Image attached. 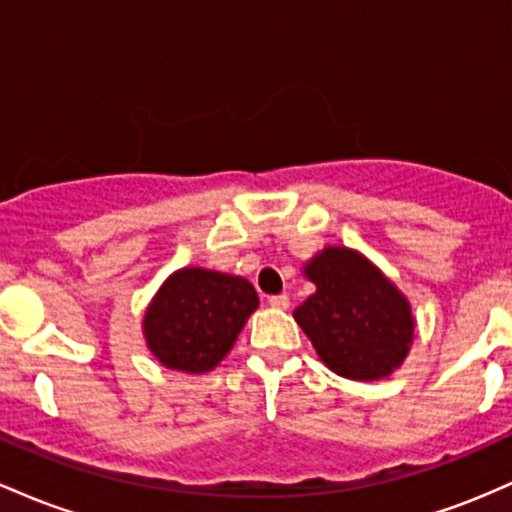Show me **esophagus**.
<instances>
[{
  "mask_svg": "<svg viewBox=\"0 0 512 512\" xmlns=\"http://www.w3.org/2000/svg\"><path fill=\"white\" fill-rule=\"evenodd\" d=\"M268 304H271L273 309H280V312H285V309L290 307V297H287V295H273L271 300H268Z\"/></svg>",
  "mask_w": 512,
  "mask_h": 512,
  "instance_id": "obj_1",
  "label": "esophagus"
}]
</instances>
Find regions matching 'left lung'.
Listing matches in <instances>:
<instances>
[{"label":"left lung","instance_id":"obj_1","mask_svg":"<svg viewBox=\"0 0 512 512\" xmlns=\"http://www.w3.org/2000/svg\"><path fill=\"white\" fill-rule=\"evenodd\" d=\"M302 275L317 290L292 317L331 372L375 382L404 365L416 317L404 292L370 258L348 246H324Z\"/></svg>","mask_w":512,"mask_h":512}]
</instances>
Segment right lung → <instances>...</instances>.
Listing matches in <instances>:
<instances>
[{
  "mask_svg": "<svg viewBox=\"0 0 512 512\" xmlns=\"http://www.w3.org/2000/svg\"><path fill=\"white\" fill-rule=\"evenodd\" d=\"M256 309L258 295L246 278L186 266L154 292L142 336L166 370L205 375L225 360Z\"/></svg>",
  "mask_w": 512,
  "mask_h": 512,
  "instance_id": "1",
  "label": "right lung"
}]
</instances>
